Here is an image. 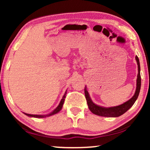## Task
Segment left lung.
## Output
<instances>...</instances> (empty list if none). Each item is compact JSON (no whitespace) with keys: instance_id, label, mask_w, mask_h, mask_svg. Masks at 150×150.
I'll return each mask as SVG.
<instances>
[{"instance_id":"1","label":"left lung","mask_w":150,"mask_h":150,"mask_svg":"<svg viewBox=\"0 0 150 150\" xmlns=\"http://www.w3.org/2000/svg\"><path fill=\"white\" fill-rule=\"evenodd\" d=\"M136 61L138 65V75H137V88L136 91H135L134 95L132 96V98L128 101L124 102V104H121V105L117 106H112V107L109 108H105L102 107V106L96 105L94 104L91 98L89 97V93H88L87 87L85 88V95L86 100H87V102L89 106V110L93 112V114L97 115L99 116L102 117H117L122 115L124 113H125L129 108L132 107L133 104H134L135 101H136L137 98H138L139 92H140L141 89V74H140V63H139V59L138 57L136 56Z\"/></svg>"}]
</instances>
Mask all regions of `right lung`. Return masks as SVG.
Returning <instances> with one entry per match:
<instances>
[{
  "label": "right lung",
  "instance_id": "add662e5",
  "mask_svg": "<svg viewBox=\"0 0 150 150\" xmlns=\"http://www.w3.org/2000/svg\"><path fill=\"white\" fill-rule=\"evenodd\" d=\"M66 93H67V91H65L64 96H63V98L61 99L60 103H59V106H57V107L55 108V109L53 110L52 112H50V114L46 115H30V114H28V113H24V114L28 117H36V118H44V117H49V116L52 115L56 114V113H57V112H59V111H60V110H61V108H62L63 104V103H64V101H65V96H66Z\"/></svg>",
  "mask_w": 150,
  "mask_h": 150
}]
</instances>
